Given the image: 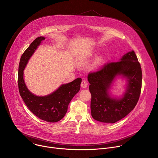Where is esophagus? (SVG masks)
Instances as JSON below:
<instances>
[{
    "label": "esophagus",
    "mask_w": 158,
    "mask_h": 158,
    "mask_svg": "<svg viewBox=\"0 0 158 158\" xmlns=\"http://www.w3.org/2000/svg\"><path fill=\"white\" fill-rule=\"evenodd\" d=\"M87 82L85 81V80H82V82H81V87H82V88H86L87 87Z\"/></svg>",
    "instance_id": "1"
}]
</instances>
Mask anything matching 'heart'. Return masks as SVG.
<instances>
[{
  "instance_id": "heart-1",
  "label": "heart",
  "mask_w": 158,
  "mask_h": 158,
  "mask_svg": "<svg viewBox=\"0 0 158 158\" xmlns=\"http://www.w3.org/2000/svg\"><path fill=\"white\" fill-rule=\"evenodd\" d=\"M90 54H91V56H92V55L93 54V53H90ZM104 59H105V56H104V54H101V55H99V56L96 58V60H95V62H94L95 65H96V66L99 65L100 64H101L103 62V61L104 60Z\"/></svg>"
}]
</instances>
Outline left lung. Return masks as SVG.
<instances>
[{
	"label": "left lung",
	"mask_w": 158,
	"mask_h": 158,
	"mask_svg": "<svg viewBox=\"0 0 158 158\" xmlns=\"http://www.w3.org/2000/svg\"><path fill=\"white\" fill-rule=\"evenodd\" d=\"M118 78L127 82L125 91L120 96L110 91ZM91 94V115L95 120L114 123L126 116L136 106L141 93L142 71L137 56L131 51L118 62L107 64L100 71L87 77Z\"/></svg>",
	"instance_id": "left-lung-1"
}]
</instances>
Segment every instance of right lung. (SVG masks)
Segmentation results:
<instances>
[{
	"label": "right lung",
	"instance_id": "1",
	"mask_svg": "<svg viewBox=\"0 0 158 158\" xmlns=\"http://www.w3.org/2000/svg\"><path fill=\"white\" fill-rule=\"evenodd\" d=\"M46 37L36 38L22 55L18 73L19 91L21 98L29 109L40 119L49 123L61 120L66 114L67 107L73 97L79 91L81 78L60 85L52 93L39 96L32 93L27 88L24 79V71L30 58Z\"/></svg>",
	"mask_w": 158,
	"mask_h": 158
}]
</instances>
